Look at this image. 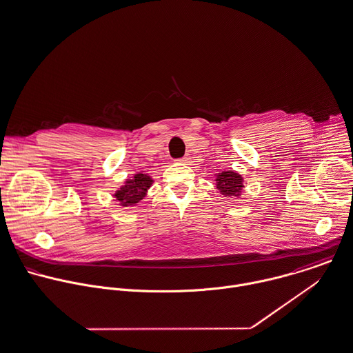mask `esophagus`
<instances>
[{
    "instance_id": "34e87169",
    "label": "esophagus",
    "mask_w": 353,
    "mask_h": 353,
    "mask_svg": "<svg viewBox=\"0 0 353 353\" xmlns=\"http://www.w3.org/2000/svg\"><path fill=\"white\" fill-rule=\"evenodd\" d=\"M188 159H190V157H183V158L179 159V162H187Z\"/></svg>"
}]
</instances>
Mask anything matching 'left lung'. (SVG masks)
<instances>
[{"mask_svg": "<svg viewBox=\"0 0 353 353\" xmlns=\"http://www.w3.org/2000/svg\"><path fill=\"white\" fill-rule=\"evenodd\" d=\"M215 185L223 196L240 198L244 188V179L234 170H222L215 174Z\"/></svg>", "mask_w": 353, "mask_h": 353, "instance_id": "obj_1", "label": "left lung"}]
</instances>
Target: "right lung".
Here are the masks:
<instances>
[{
	"mask_svg": "<svg viewBox=\"0 0 353 353\" xmlns=\"http://www.w3.org/2000/svg\"><path fill=\"white\" fill-rule=\"evenodd\" d=\"M152 183L154 180L151 176L141 172L137 173L132 179H127L113 196L123 208L135 206L147 195V191L152 185Z\"/></svg>",
	"mask_w": 353,
	"mask_h": 353,
	"instance_id": "obj_1",
	"label": "right lung"
}]
</instances>
